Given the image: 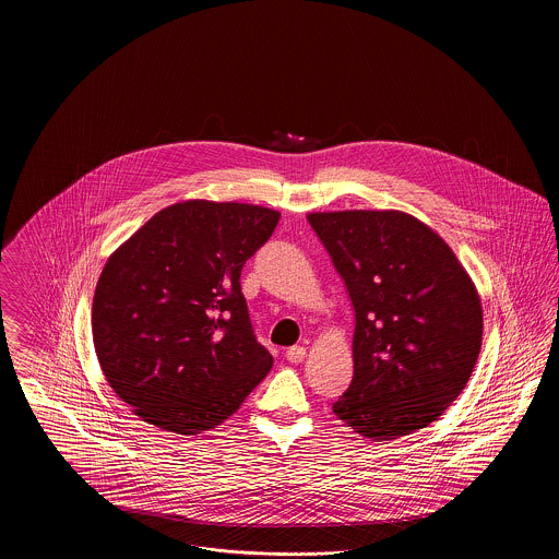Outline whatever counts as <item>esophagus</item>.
I'll return each instance as SVG.
<instances>
[{
	"mask_svg": "<svg viewBox=\"0 0 559 559\" xmlns=\"http://www.w3.org/2000/svg\"><path fill=\"white\" fill-rule=\"evenodd\" d=\"M285 358H287V360H289V362H295V365H297V362H301V360H304V358H306V347H304V346L289 347V349H287V352H285Z\"/></svg>",
	"mask_w": 559,
	"mask_h": 559,
	"instance_id": "1",
	"label": "esophagus"
}]
</instances>
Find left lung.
<instances>
[{"instance_id":"obj_1","label":"left lung","mask_w":559,"mask_h":559,"mask_svg":"<svg viewBox=\"0 0 559 559\" xmlns=\"http://www.w3.org/2000/svg\"><path fill=\"white\" fill-rule=\"evenodd\" d=\"M354 306V377L333 413L377 442L436 421L467 385L481 347L469 274L404 212L308 213Z\"/></svg>"}]
</instances>
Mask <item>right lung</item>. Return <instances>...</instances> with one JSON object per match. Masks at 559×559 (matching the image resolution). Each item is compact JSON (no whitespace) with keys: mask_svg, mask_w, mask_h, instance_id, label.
Here are the masks:
<instances>
[{"mask_svg":"<svg viewBox=\"0 0 559 559\" xmlns=\"http://www.w3.org/2000/svg\"><path fill=\"white\" fill-rule=\"evenodd\" d=\"M281 213L185 201L155 213L103 270L92 335L112 392L142 421L197 436L224 424L272 369L240 270Z\"/></svg>","mask_w":559,"mask_h":559,"instance_id":"1","label":"right lung"}]
</instances>
